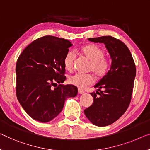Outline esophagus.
<instances>
[{
	"label": "esophagus",
	"instance_id": "esophagus-1",
	"mask_svg": "<svg viewBox=\"0 0 150 150\" xmlns=\"http://www.w3.org/2000/svg\"><path fill=\"white\" fill-rule=\"evenodd\" d=\"M78 92H79V93H80V94H83V93H85V91L83 89H78Z\"/></svg>",
	"mask_w": 150,
	"mask_h": 150
}]
</instances>
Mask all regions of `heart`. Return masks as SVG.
<instances>
[{
	"label": "heart",
	"instance_id": "heart-1",
	"mask_svg": "<svg viewBox=\"0 0 150 150\" xmlns=\"http://www.w3.org/2000/svg\"><path fill=\"white\" fill-rule=\"evenodd\" d=\"M81 54L90 61L88 71H93L98 79L104 77L109 71L110 62L109 59L104 56V50L101 47L94 44H88L79 48ZM76 56L74 52L69 51L64 57L63 63L66 70L71 71L74 67ZM94 81V76L92 73L83 74L77 73L69 76L68 82L69 83L80 88L92 84Z\"/></svg>",
	"mask_w": 150,
	"mask_h": 150
}]
</instances>
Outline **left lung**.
I'll return each mask as SVG.
<instances>
[{"instance_id": "1", "label": "left lung", "mask_w": 150, "mask_h": 150, "mask_svg": "<svg viewBox=\"0 0 150 150\" xmlns=\"http://www.w3.org/2000/svg\"><path fill=\"white\" fill-rule=\"evenodd\" d=\"M93 42L104 43L112 58L107 74L94 86L96 92L91 106L84 110L87 118L98 127L109 125L125 112L132 98L136 67L130 50L120 40L107 35L89 38Z\"/></svg>"}]
</instances>
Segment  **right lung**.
<instances>
[{
    "mask_svg": "<svg viewBox=\"0 0 150 150\" xmlns=\"http://www.w3.org/2000/svg\"><path fill=\"white\" fill-rule=\"evenodd\" d=\"M72 45L67 40L46 35L33 41L19 56L17 97L34 120H52L62 111L67 98L77 94L76 86L62 84L66 78L64 57Z\"/></svg>",
    "mask_w": 150,
    "mask_h": 150,
    "instance_id": "right-lung-1",
    "label": "right lung"
}]
</instances>
